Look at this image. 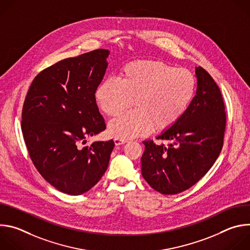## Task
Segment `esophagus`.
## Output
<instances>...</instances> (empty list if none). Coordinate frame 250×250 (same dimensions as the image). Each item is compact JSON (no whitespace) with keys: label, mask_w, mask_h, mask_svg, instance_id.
Returning a JSON list of instances; mask_svg holds the SVG:
<instances>
[{"label":"esophagus","mask_w":250,"mask_h":250,"mask_svg":"<svg viewBox=\"0 0 250 250\" xmlns=\"http://www.w3.org/2000/svg\"><path fill=\"white\" fill-rule=\"evenodd\" d=\"M114 142L116 146H122V145H125L126 140H124V139H120V138H115L114 139Z\"/></svg>","instance_id":"esophagus-1"}]
</instances>
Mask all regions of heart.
Returning a JSON list of instances; mask_svg holds the SVG:
<instances>
[{
	"instance_id": "1",
	"label": "heart",
	"mask_w": 250,
	"mask_h": 250,
	"mask_svg": "<svg viewBox=\"0 0 250 250\" xmlns=\"http://www.w3.org/2000/svg\"><path fill=\"white\" fill-rule=\"evenodd\" d=\"M196 78L186 69L154 60L124 65L118 80L105 79L96 88L95 101L109 117L125 112L133 101L134 110L109 123V133L129 139L168 130L179 122L195 97Z\"/></svg>"
}]
</instances>
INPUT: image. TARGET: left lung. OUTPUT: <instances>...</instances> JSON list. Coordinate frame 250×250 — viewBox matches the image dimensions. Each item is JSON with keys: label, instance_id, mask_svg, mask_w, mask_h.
<instances>
[{"label": "left lung", "instance_id": "obj_1", "mask_svg": "<svg viewBox=\"0 0 250 250\" xmlns=\"http://www.w3.org/2000/svg\"><path fill=\"white\" fill-rule=\"evenodd\" d=\"M197 91L188 111L158 139L168 146L145 140L141 174L155 191L179 194L209 170L224 145L226 113L217 83L202 67H196Z\"/></svg>", "mask_w": 250, "mask_h": 250}]
</instances>
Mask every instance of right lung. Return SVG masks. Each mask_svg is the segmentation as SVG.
Segmentation results:
<instances>
[{
	"label": "right lung",
	"mask_w": 250,
	"mask_h": 250,
	"mask_svg": "<svg viewBox=\"0 0 250 250\" xmlns=\"http://www.w3.org/2000/svg\"><path fill=\"white\" fill-rule=\"evenodd\" d=\"M110 51L96 49L66 58L35 77L24 100L21 130L38 171L54 188L77 196L92 189L108 168L113 139L80 147L105 129L94 93Z\"/></svg>",
	"instance_id": "obj_1"
}]
</instances>
